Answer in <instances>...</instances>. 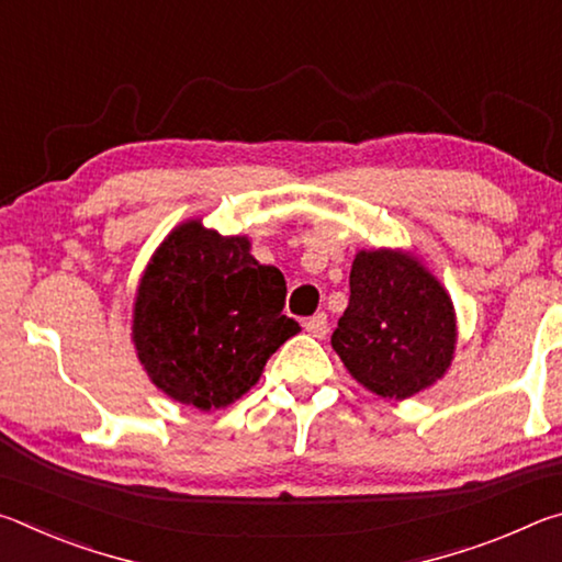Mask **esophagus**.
Listing matches in <instances>:
<instances>
[{
    "mask_svg": "<svg viewBox=\"0 0 562 562\" xmlns=\"http://www.w3.org/2000/svg\"><path fill=\"white\" fill-rule=\"evenodd\" d=\"M304 331H307V335H312V337H317V339L327 337L329 325H327L325 312H319V315H312L310 319H304Z\"/></svg>",
    "mask_w": 562,
    "mask_h": 562,
    "instance_id": "esophagus-1",
    "label": "esophagus"
}]
</instances>
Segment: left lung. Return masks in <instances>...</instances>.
<instances>
[{
  "label": "left lung",
  "instance_id": "8db88e82",
  "mask_svg": "<svg viewBox=\"0 0 562 562\" xmlns=\"http://www.w3.org/2000/svg\"><path fill=\"white\" fill-rule=\"evenodd\" d=\"M456 337L453 302L418 258L357 252L331 347L361 386L396 402L424 392L451 367Z\"/></svg>",
  "mask_w": 562,
  "mask_h": 562
}]
</instances>
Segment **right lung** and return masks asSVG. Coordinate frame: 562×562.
<instances>
[{
    "label": "right lung",
    "instance_id": "add662e5",
    "mask_svg": "<svg viewBox=\"0 0 562 562\" xmlns=\"http://www.w3.org/2000/svg\"><path fill=\"white\" fill-rule=\"evenodd\" d=\"M282 272L250 255L245 235L178 225L150 258L133 302V345L160 392L201 412L258 384L268 359L300 331L284 315Z\"/></svg>",
    "mask_w": 562,
    "mask_h": 562
}]
</instances>
